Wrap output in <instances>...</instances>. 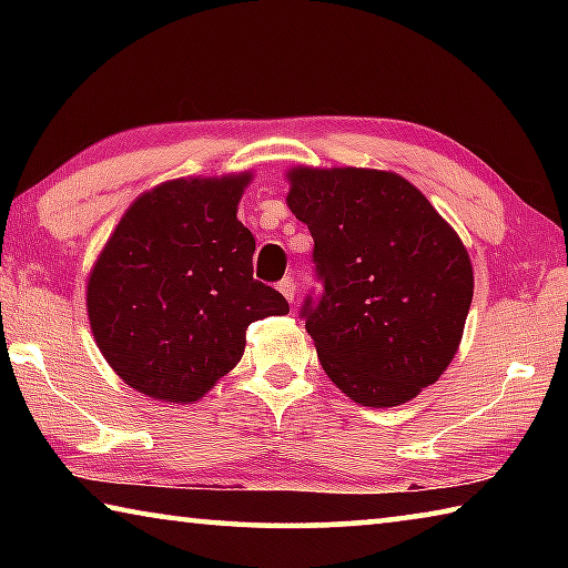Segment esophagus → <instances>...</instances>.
Returning a JSON list of instances; mask_svg holds the SVG:
<instances>
[{"label":"esophagus","mask_w":568,"mask_h":568,"mask_svg":"<svg viewBox=\"0 0 568 568\" xmlns=\"http://www.w3.org/2000/svg\"><path fill=\"white\" fill-rule=\"evenodd\" d=\"M277 291L285 295L287 303H293L295 301V283H293V277H283V281L277 283Z\"/></svg>","instance_id":"esophagus-1"}]
</instances>
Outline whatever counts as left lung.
Here are the masks:
<instances>
[{"mask_svg": "<svg viewBox=\"0 0 568 568\" xmlns=\"http://www.w3.org/2000/svg\"><path fill=\"white\" fill-rule=\"evenodd\" d=\"M287 207L313 235L323 295L301 315L328 378L390 408L440 378L474 297L464 243L406 178L365 168H293Z\"/></svg>", "mask_w": 568, "mask_h": 568, "instance_id": "left-lung-1", "label": "left lung"}]
</instances>
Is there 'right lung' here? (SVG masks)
Masks as SVG:
<instances>
[{"mask_svg": "<svg viewBox=\"0 0 568 568\" xmlns=\"http://www.w3.org/2000/svg\"><path fill=\"white\" fill-rule=\"evenodd\" d=\"M250 180L180 178L142 192L92 265V335L134 390L203 398L243 358L247 325L291 311L253 281L255 237L237 220Z\"/></svg>", "mask_w": 568, "mask_h": 568, "instance_id": "add662e5", "label": "right lung"}]
</instances>
